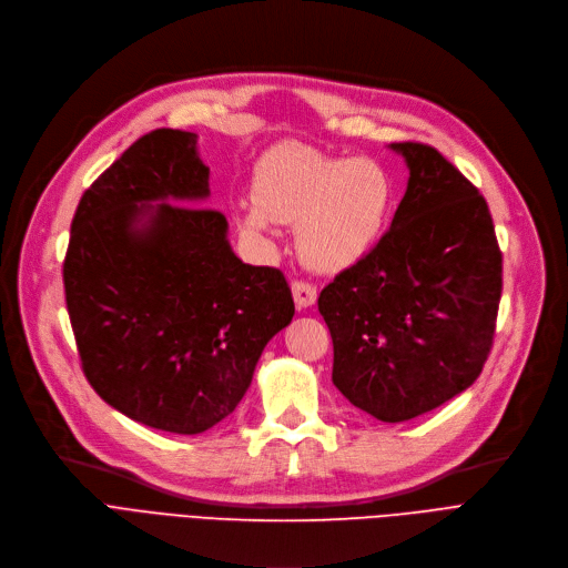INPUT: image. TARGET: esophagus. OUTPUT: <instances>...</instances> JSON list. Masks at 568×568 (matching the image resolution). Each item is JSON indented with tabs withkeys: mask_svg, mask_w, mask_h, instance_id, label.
Listing matches in <instances>:
<instances>
[{
	"mask_svg": "<svg viewBox=\"0 0 568 568\" xmlns=\"http://www.w3.org/2000/svg\"><path fill=\"white\" fill-rule=\"evenodd\" d=\"M291 293H293L295 307L298 310H307L316 303V286H312L310 282H293Z\"/></svg>",
	"mask_w": 568,
	"mask_h": 568,
	"instance_id": "obj_1",
	"label": "esophagus"
}]
</instances>
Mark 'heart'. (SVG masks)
<instances>
[{"label":"heart","instance_id":"1","mask_svg":"<svg viewBox=\"0 0 568 568\" xmlns=\"http://www.w3.org/2000/svg\"><path fill=\"white\" fill-rule=\"evenodd\" d=\"M252 201L237 214L242 231L270 240V224H291L303 263L335 275L379 245L393 217L395 180L376 159L331 156L291 143L258 161Z\"/></svg>","mask_w":568,"mask_h":568}]
</instances>
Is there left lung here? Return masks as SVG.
Masks as SVG:
<instances>
[{
    "label": "left lung",
    "mask_w": 568,
    "mask_h": 568,
    "mask_svg": "<svg viewBox=\"0 0 568 568\" xmlns=\"http://www.w3.org/2000/svg\"><path fill=\"white\" fill-rule=\"evenodd\" d=\"M409 169L390 231L318 295L333 384L384 423L467 390L490 354L501 252L478 189L423 143H390Z\"/></svg>",
    "instance_id": "obj_1"
}]
</instances>
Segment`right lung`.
<instances>
[{
	"label": "right lung",
	"instance_id": "obj_1",
	"mask_svg": "<svg viewBox=\"0 0 568 568\" xmlns=\"http://www.w3.org/2000/svg\"><path fill=\"white\" fill-rule=\"evenodd\" d=\"M192 131L156 129L78 203L64 291L83 372L126 418L201 435L235 412L293 318L277 267L242 263Z\"/></svg>",
	"mask_w": 568,
	"mask_h": 568
}]
</instances>
